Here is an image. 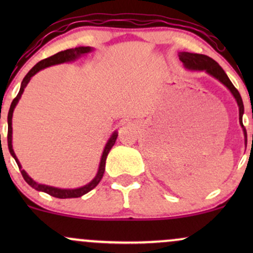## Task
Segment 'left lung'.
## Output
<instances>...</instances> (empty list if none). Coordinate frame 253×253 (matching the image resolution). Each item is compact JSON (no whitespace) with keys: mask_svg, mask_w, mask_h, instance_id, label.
Here are the masks:
<instances>
[{"mask_svg":"<svg viewBox=\"0 0 253 253\" xmlns=\"http://www.w3.org/2000/svg\"><path fill=\"white\" fill-rule=\"evenodd\" d=\"M179 59L183 62L184 66L190 70H206L208 74L211 75L213 77H215L216 80H219L222 84H225L227 88L231 90V92L233 94V96L236 97L238 106H239V121L240 125L244 128V134H245V139L248 140V134H246V129L243 125V114H244V104L242 96H240L239 91L236 89V86L232 84L227 75L225 74V71L222 70L221 66L217 64L215 60L211 59V57L205 56V54H197V53H189V52H182L179 54Z\"/></svg>","mask_w":253,"mask_h":253,"instance_id":"8db88e82","label":"left lung"}]
</instances>
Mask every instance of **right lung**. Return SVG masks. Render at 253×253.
I'll use <instances>...</instances> for the list:
<instances>
[{"label": "right lung", "instance_id": "obj_1", "mask_svg": "<svg viewBox=\"0 0 253 253\" xmlns=\"http://www.w3.org/2000/svg\"><path fill=\"white\" fill-rule=\"evenodd\" d=\"M90 51H91V48H90V47H83V46H82V47L69 48V50L60 51V52H58V53L53 54V56L40 60V62L38 63L37 65H34L33 68H32L30 70V72H28V74L25 76L24 81H22V83H21V88H20L19 94L16 95V97L14 98L13 102H11L10 108H9V113H8V135H7V138H8V149H9L10 155L13 156L14 158H15V162L17 163V167H19L20 171H21L22 177H24L25 181L27 182L32 188H34L36 190L43 191V193L48 194V195L57 197V199H72V197H81L82 195H84V194L89 193L90 190L94 189V188L96 187L98 183H100L101 178L103 177L104 168H106L107 156H108L109 151L113 147V145L115 144V140H117V138H118V133L114 132V134L110 136L108 143H107L106 147H104V151H103L102 158H101V163H100V168H98L97 175L94 179H92L91 182L89 183V184L84 185V187H82V188H78V189H58V188L48 187V185L38 184L37 182H34L33 179H32L31 177L28 176L27 173H26L25 170L21 169V165H20L19 161H17L15 153H14V150H13V145H11V118H13L14 108H15L16 103L19 102L20 97H21L22 92H24V89L26 88V85H27L28 82H30L32 76H34V75H36L38 71L42 70V69H45V68H47V66H51V65H56V64L70 62V60L76 59V58L80 57L81 54L88 53V52H90Z\"/></svg>", "mask_w": 253, "mask_h": 253}]
</instances>
